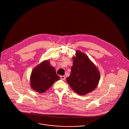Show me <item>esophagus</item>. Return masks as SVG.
<instances>
[{
	"label": "esophagus",
	"instance_id": "esophagus-1",
	"mask_svg": "<svg viewBox=\"0 0 129 129\" xmlns=\"http://www.w3.org/2000/svg\"><path fill=\"white\" fill-rule=\"evenodd\" d=\"M60 77L61 79H62V80H64V79H66V77H65V76H64V75H61V76H60Z\"/></svg>",
	"mask_w": 129,
	"mask_h": 129
}]
</instances>
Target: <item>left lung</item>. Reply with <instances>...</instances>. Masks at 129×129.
<instances>
[{"instance_id":"1","label":"left lung","mask_w":129,"mask_h":129,"mask_svg":"<svg viewBox=\"0 0 129 129\" xmlns=\"http://www.w3.org/2000/svg\"><path fill=\"white\" fill-rule=\"evenodd\" d=\"M73 57V66L67 81L74 91L84 95L93 91L97 86L100 77L98 69L83 53L76 50Z\"/></svg>"}]
</instances>
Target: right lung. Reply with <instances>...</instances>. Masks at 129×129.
<instances>
[{
  "label": "right lung",
  "mask_w": 129,
  "mask_h": 129,
  "mask_svg": "<svg viewBox=\"0 0 129 129\" xmlns=\"http://www.w3.org/2000/svg\"><path fill=\"white\" fill-rule=\"evenodd\" d=\"M59 79L55 68L50 64L49 60H46L32 70L30 76V85L35 91L42 93L46 91Z\"/></svg>",
  "instance_id": "add662e5"
}]
</instances>
